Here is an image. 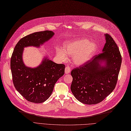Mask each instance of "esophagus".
Listing matches in <instances>:
<instances>
[{"instance_id": "1", "label": "esophagus", "mask_w": 131, "mask_h": 131, "mask_svg": "<svg viewBox=\"0 0 131 131\" xmlns=\"http://www.w3.org/2000/svg\"><path fill=\"white\" fill-rule=\"evenodd\" d=\"M70 72H71V70H70V68L69 67H66L65 68V73L68 74Z\"/></svg>"}]
</instances>
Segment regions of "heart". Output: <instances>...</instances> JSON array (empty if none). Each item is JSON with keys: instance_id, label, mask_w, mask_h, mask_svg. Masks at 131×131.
Instances as JSON below:
<instances>
[{"instance_id": "b5f03b06", "label": "heart", "mask_w": 131, "mask_h": 131, "mask_svg": "<svg viewBox=\"0 0 131 131\" xmlns=\"http://www.w3.org/2000/svg\"><path fill=\"white\" fill-rule=\"evenodd\" d=\"M97 46L93 41L86 39H79L67 42L63 50L58 47L57 55L62 61H65L68 56H72V61L75 66L82 65L91 59L96 52Z\"/></svg>"}]
</instances>
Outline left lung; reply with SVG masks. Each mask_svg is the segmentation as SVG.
<instances>
[{
    "label": "left lung",
    "instance_id": "1",
    "mask_svg": "<svg viewBox=\"0 0 131 131\" xmlns=\"http://www.w3.org/2000/svg\"><path fill=\"white\" fill-rule=\"evenodd\" d=\"M104 36L106 42L102 52L71 72V92L79 101L85 104L102 101L112 92L117 83L121 55L113 38L108 34Z\"/></svg>",
    "mask_w": 131,
    "mask_h": 131
}]
</instances>
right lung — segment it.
I'll return each instance as SVG.
<instances>
[{"label": "right lung", "mask_w": 131, "mask_h": 131, "mask_svg": "<svg viewBox=\"0 0 131 131\" xmlns=\"http://www.w3.org/2000/svg\"><path fill=\"white\" fill-rule=\"evenodd\" d=\"M54 35L48 30L31 34L20 40L14 48L10 60L13 83L17 91L29 102H45L52 94L58 79L64 74V65L54 62L48 56L35 68L26 66L23 61L25 48H39Z\"/></svg>", "instance_id": "obj_1"}]
</instances>
